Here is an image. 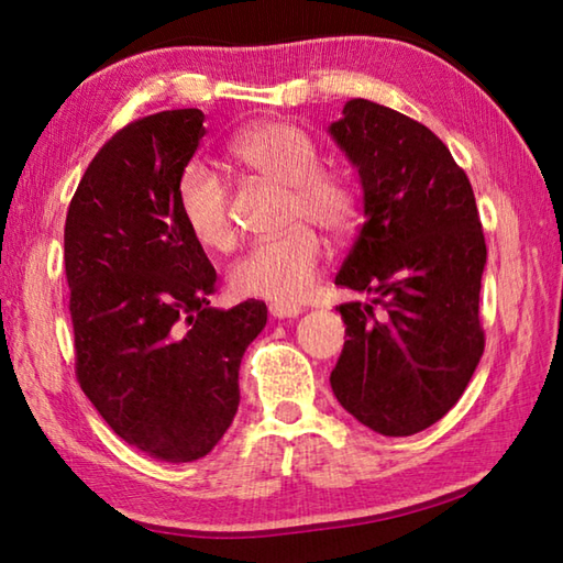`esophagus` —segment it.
Returning a JSON list of instances; mask_svg holds the SVG:
<instances>
[{"label":"esophagus","instance_id":"esophagus-1","mask_svg":"<svg viewBox=\"0 0 563 563\" xmlns=\"http://www.w3.org/2000/svg\"><path fill=\"white\" fill-rule=\"evenodd\" d=\"M271 316L273 318H298L300 316V308H298V305H290V302H271Z\"/></svg>","mask_w":563,"mask_h":563}]
</instances>
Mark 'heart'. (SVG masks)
I'll use <instances>...</instances> for the list:
<instances>
[{"mask_svg": "<svg viewBox=\"0 0 563 563\" xmlns=\"http://www.w3.org/2000/svg\"><path fill=\"white\" fill-rule=\"evenodd\" d=\"M231 156L253 176L283 186L280 225L268 241L253 243L233 263L228 283L235 295L275 302L302 300L325 263V243L316 228L332 238L352 231L357 218V190L338 170L320 166V148L302 129L268 121L233 139ZM233 196L218 170L194 164L178 180V211L190 235L211 251L235 243Z\"/></svg>", "mask_w": 563, "mask_h": 563, "instance_id": "heart-1", "label": "heart"}]
</instances>
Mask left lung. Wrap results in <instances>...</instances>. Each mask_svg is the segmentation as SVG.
<instances>
[{
    "mask_svg": "<svg viewBox=\"0 0 563 563\" xmlns=\"http://www.w3.org/2000/svg\"><path fill=\"white\" fill-rule=\"evenodd\" d=\"M332 139L357 166L365 223L335 283L345 347L330 375L347 412L385 437L427 430L456 405L484 352L487 243L450 148L405 113L352 99Z\"/></svg>",
    "mask_w": 563,
    "mask_h": 563,
    "instance_id": "8db88e82",
    "label": "left lung"
}]
</instances>
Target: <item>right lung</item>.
<instances>
[{
    "mask_svg": "<svg viewBox=\"0 0 563 563\" xmlns=\"http://www.w3.org/2000/svg\"><path fill=\"white\" fill-rule=\"evenodd\" d=\"M201 109L119 129L66 211L76 379L123 442L194 462L231 427L245 347L268 320L261 300L211 308L216 268L178 211V180L206 136Z\"/></svg>",
    "mask_w": 563,
    "mask_h": 563,
    "instance_id": "add662e5",
    "label": "right lung"
}]
</instances>
